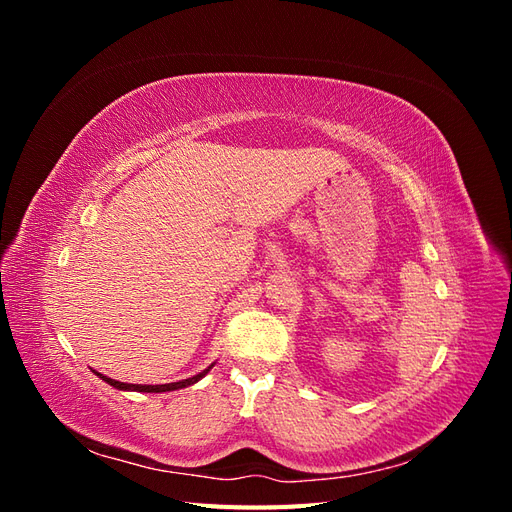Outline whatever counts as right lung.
<instances>
[{"label":"right lung","instance_id":"add662e5","mask_svg":"<svg viewBox=\"0 0 512 512\" xmlns=\"http://www.w3.org/2000/svg\"><path fill=\"white\" fill-rule=\"evenodd\" d=\"M213 367V365H211ZM211 367H207L205 371H200L198 376H192V378H188V380H181V382H170V384H126V382H119V380H113V378H106V376H102V374H96L104 380V382H108L111 386H115V389H121V391H138V393H166V391H177V389H183V386H190V384H194V382H198L200 378H203L207 371L211 369Z\"/></svg>","mask_w":512,"mask_h":512}]
</instances>
